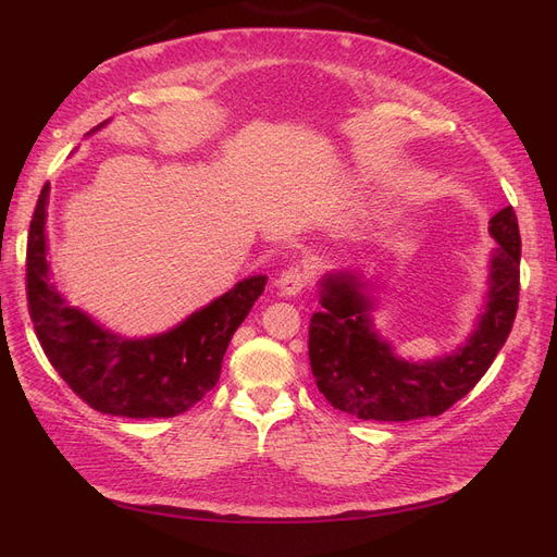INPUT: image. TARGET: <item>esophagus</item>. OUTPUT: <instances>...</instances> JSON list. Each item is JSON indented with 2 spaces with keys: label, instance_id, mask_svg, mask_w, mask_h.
I'll use <instances>...</instances> for the list:
<instances>
[{
  "label": "esophagus",
  "instance_id": "esophagus-1",
  "mask_svg": "<svg viewBox=\"0 0 557 557\" xmlns=\"http://www.w3.org/2000/svg\"><path fill=\"white\" fill-rule=\"evenodd\" d=\"M307 283H309V274H307L301 267H288V269H285V272L278 276V281H276L278 290H281L283 295H288V297L299 295L301 290L307 288Z\"/></svg>",
  "mask_w": 557,
  "mask_h": 557
}]
</instances>
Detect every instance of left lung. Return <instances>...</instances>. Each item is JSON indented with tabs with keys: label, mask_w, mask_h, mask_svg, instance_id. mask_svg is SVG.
Segmentation results:
<instances>
[{
	"label": "left lung",
	"mask_w": 557,
	"mask_h": 557,
	"mask_svg": "<svg viewBox=\"0 0 557 557\" xmlns=\"http://www.w3.org/2000/svg\"><path fill=\"white\" fill-rule=\"evenodd\" d=\"M487 230L497 248L491 256L483 313L469 339L444 358H397L372 325V299L362 293L358 274L339 272L320 281L323 311L311 315L309 360L318 391L334 409L362 420L404 423L444 413L481 381L511 332L520 290V232L513 207L497 211Z\"/></svg>",
	"instance_id": "1"
}]
</instances>
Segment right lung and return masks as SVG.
<instances>
[{
    "label": "right lung",
    "mask_w": 557,
    "mask_h": 557,
    "mask_svg": "<svg viewBox=\"0 0 557 557\" xmlns=\"http://www.w3.org/2000/svg\"><path fill=\"white\" fill-rule=\"evenodd\" d=\"M48 190L46 183L27 237V307L48 362L95 411L125 418H172L188 411L221 379L232 334L262 295L267 276L239 281L170 332L123 339L66 305L50 283Z\"/></svg>",
    "instance_id": "add662e5"
}]
</instances>
